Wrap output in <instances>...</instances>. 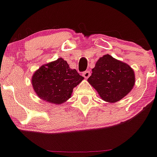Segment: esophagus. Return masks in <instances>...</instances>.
I'll list each match as a JSON object with an SVG mask.
<instances>
[{"label":"esophagus","instance_id":"esophagus-1","mask_svg":"<svg viewBox=\"0 0 157 157\" xmlns=\"http://www.w3.org/2000/svg\"><path fill=\"white\" fill-rule=\"evenodd\" d=\"M83 76L85 77V78L87 79L88 77L90 76V71H84V72L83 73Z\"/></svg>","mask_w":157,"mask_h":157}]
</instances>
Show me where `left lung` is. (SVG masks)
<instances>
[{
    "label": "left lung",
    "instance_id": "8db88e82",
    "mask_svg": "<svg viewBox=\"0 0 157 157\" xmlns=\"http://www.w3.org/2000/svg\"><path fill=\"white\" fill-rule=\"evenodd\" d=\"M87 80L102 100L114 103L131 91L135 74L128 64L107 54L98 59Z\"/></svg>",
    "mask_w": 157,
    "mask_h": 157
}]
</instances>
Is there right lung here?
Returning a JSON list of instances; mask_svg holds the SVG:
<instances>
[{
	"instance_id": "right-lung-1",
	"label": "right lung",
	"mask_w": 157,
	"mask_h": 157,
	"mask_svg": "<svg viewBox=\"0 0 157 157\" xmlns=\"http://www.w3.org/2000/svg\"><path fill=\"white\" fill-rule=\"evenodd\" d=\"M75 69L70 68L63 58L41 66L32 77V86L35 93L43 101L61 105L71 97L73 90L82 80Z\"/></svg>"
}]
</instances>
